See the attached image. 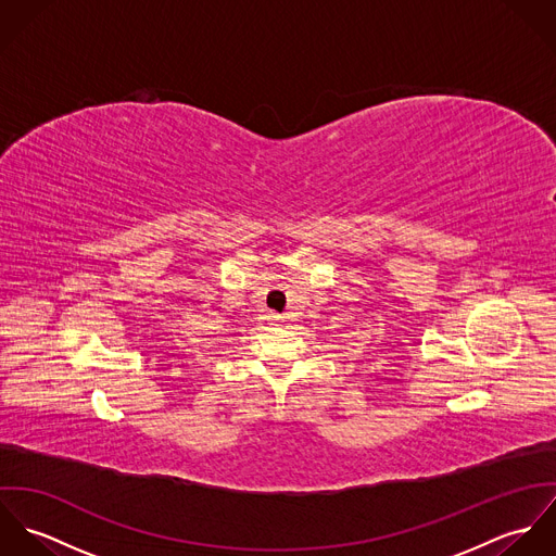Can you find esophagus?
<instances>
[{"label": "esophagus", "instance_id": "esophagus-1", "mask_svg": "<svg viewBox=\"0 0 556 556\" xmlns=\"http://www.w3.org/2000/svg\"><path fill=\"white\" fill-rule=\"evenodd\" d=\"M269 318H271V323H282V320H285V317H280V315H276V313L269 315Z\"/></svg>", "mask_w": 556, "mask_h": 556}]
</instances>
